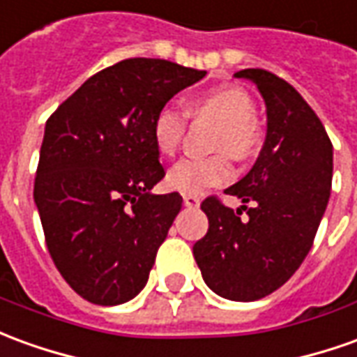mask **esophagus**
I'll list each match as a JSON object with an SVG mask.
<instances>
[{
    "instance_id": "1",
    "label": "esophagus",
    "mask_w": 357,
    "mask_h": 357,
    "mask_svg": "<svg viewBox=\"0 0 357 357\" xmlns=\"http://www.w3.org/2000/svg\"><path fill=\"white\" fill-rule=\"evenodd\" d=\"M183 204L187 208H197L201 204V199L197 195H183Z\"/></svg>"
}]
</instances>
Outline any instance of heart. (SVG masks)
<instances>
[{"instance_id":"b5f03b06","label":"heart","mask_w":357,"mask_h":357,"mask_svg":"<svg viewBox=\"0 0 357 357\" xmlns=\"http://www.w3.org/2000/svg\"><path fill=\"white\" fill-rule=\"evenodd\" d=\"M187 118L204 119L216 123L208 158H187L178 162L166 176L170 189L183 195H201L211 187H220L228 183L234 176V168L228 153L234 160H249L259 151V131L253 118L255 106L248 92L220 86L211 89L193 96L185 106ZM185 133V116L178 109L164 106L153 118L154 149L162 156H174L178 153L181 139Z\"/></svg>"}]
</instances>
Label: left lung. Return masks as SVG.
I'll return each mask as SVG.
<instances>
[{
	"label": "left lung",
	"instance_id": "1",
	"mask_svg": "<svg viewBox=\"0 0 357 357\" xmlns=\"http://www.w3.org/2000/svg\"><path fill=\"white\" fill-rule=\"evenodd\" d=\"M255 84L266 106V139L253 168L226 189L241 206L216 199L201 208L208 231L193 245L206 286L231 301L278 290L303 263L325 214L333 181V144L325 127L290 83L265 69L234 75ZM248 211L241 221L238 214Z\"/></svg>",
	"mask_w": 357,
	"mask_h": 357
}]
</instances>
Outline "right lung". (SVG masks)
I'll list each match as a JSON object with an SVG mask.
<instances>
[{"instance_id":"1","label":"right lung","mask_w":357,"mask_h":357,"mask_svg":"<svg viewBox=\"0 0 357 357\" xmlns=\"http://www.w3.org/2000/svg\"><path fill=\"white\" fill-rule=\"evenodd\" d=\"M204 75L166 59H123L46 121L34 203L57 271L91 303H126L149 280L183 203L151 191L164 178L153 118Z\"/></svg>"}]
</instances>
